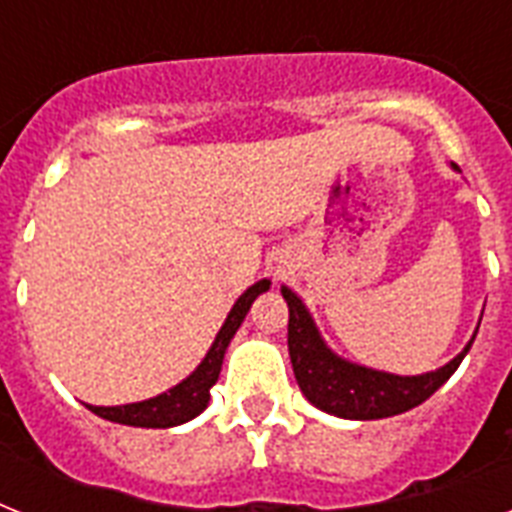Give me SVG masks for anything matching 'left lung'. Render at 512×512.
<instances>
[{
    "instance_id": "obj_1",
    "label": "left lung",
    "mask_w": 512,
    "mask_h": 512,
    "mask_svg": "<svg viewBox=\"0 0 512 512\" xmlns=\"http://www.w3.org/2000/svg\"><path fill=\"white\" fill-rule=\"evenodd\" d=\"M452 170L460 172V167L452 164ZM281 295L289 305L287 345L297 385L316 409L335 414L342 420H382V417L404 414L420 406L452 377L478 335L476 329L468 345L436 372H380L372 366L353 364L348 358L337 356L324 342L303 300L289 287H281Z\"/></svg>"
}]
</instances>
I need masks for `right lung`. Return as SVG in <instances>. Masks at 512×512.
<instances>
[{
  "mask_svg": "<svg viewBox=\"0 0 512 512\" xmlns=\"http://www.w3.org/2000/svg\"><path fill=\"white\" fill-rule=\"evenodd\" d=\"M271 289V281L260 279L257 284L244 292V295L233 303L228 319L217 332L212 348L207 350V356L201 358V364L193 369L185 380L172 385L170 390H164L159 396L146 398V401H135V404L124 406H90V412H95L103 420L119 422V425H132V428H175L183 422L199 417L209 404V388L215 385L220 377V366H223L225 350L231 345L233 335L239 332L241 321L247 319L249 308L257 300V295H263Z\"/></svg>",
  "mask_w": 512,
  "mask_h": 512,
  "instance_id": "add662e5",
  "label": "right lung"
}]
</instances>
